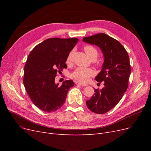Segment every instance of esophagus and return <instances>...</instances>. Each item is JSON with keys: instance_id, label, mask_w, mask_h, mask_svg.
<instances>
[{"instance_id": "1", "label": "esophagus", "mask_w": 151, "mask_h": 151, "mask_svg": "<svg viewBox=\"0 0 151 151\" xmlns=\"http://www.w3.org/2000/svg\"><path fill=\"white\" fill-rule=\"evenodd\" d=\"M75 84H76V85H78V86H88V84H82V83H79V82H76V83H75Z\"/></svg>"}]
</instances>
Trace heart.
<instances>
[{"label":"heart","mask_w":151,"mask_h":151,"mask_svg":"<svg viewBox=\"0 0 151 151\" xmlns=\"http://www.w3.org/2000/svg\"><path fill=\"white\" fill-rule=\"evenodd\" d=\"M84 50L86 54L91 59H96L98 55V51L93 46L91 45H86L84 46ZM73 53V50H71L68 54L66 58V63L67 64L70 63ZM94 75V71L92 69L89 68L78 67L71 74V78L73 80L80 83H86L89 80L91 76Z\"/></svg>","instance_id":"obj_1"}]
</instances>
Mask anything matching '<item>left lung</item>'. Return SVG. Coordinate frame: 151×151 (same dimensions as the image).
<instances>
[{
    "mask_svg": "<svg viewBox=\"0 0 151 151\" xmlns=\"http://www.w3.org/2000/svg\"><path fill=\"white\" fill-rule=\"evenodd\" d=\"M83 41L98 46L104 55L101 71L96 80L104 81L105 86L95 89L86 105L95 113L105 114L119 102L127 89L131 72L129 56L119 42L104 33L84 37Z\"/></svg>",
    "mask_w": 151,
    "mask_h": 151,
    "instance_id": "1",
    "label": "left lung"
}]
</instances>
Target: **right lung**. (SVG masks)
Here are the masks:
<instances>
[{"instance_id": "add662e5", "label": "right lung", "mask_w": 151, "mask_h": 151, "mask_svg": "<svg viewBox=\"0 0 151 151\" xmlns=\"http://www.w3.org/2000/svg\"><path fill=\"white\" fill-rule=\"evenodd\" d=\"M77 38L46 39L31 51L24 66L23 83L31 101L43 111L54 112L65 101L72 80L55 84L58 72L67 68L66 58Z\"/></svg>"}]
</instances>
